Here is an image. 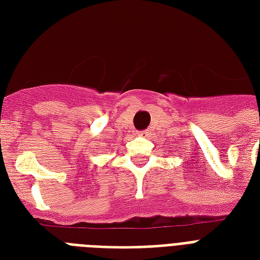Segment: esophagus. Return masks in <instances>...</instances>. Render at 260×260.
Returning a JSON list of instances; mask_svg holds the SVG:
<instances>
[{"mask_svg": "<svg viewBox=\"0 0 260 260\" xmlns=\"http://www.w3.org/2000/svg\"><path fill=\"white\" fill-rule=\"evenodd\" d=\"M148 134H150V131H148V129L143 131V132H142V135H144V136H147V135H148Z\"/></svg>", "mask_w": 260, "mask_h": 260, "instance_id": "34e87169", "label": "esophagus"}]
</instances>
